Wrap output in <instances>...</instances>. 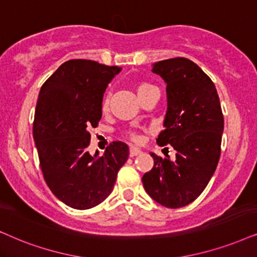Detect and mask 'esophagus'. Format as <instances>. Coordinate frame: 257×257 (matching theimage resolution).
I'll use <instances>...</instances> for the list:
<instances>
[{"label":"esophagus","instance_id":"esophagus-1","mask_svg":"<svg viewBox=\"0 0 257 257\" xmlns=\"http://www.w3.org/2000/svg\"><path fill=\"white\" fill-rule=\"evenodd\" d=\"M140 154H141V151H140L139 148L131 147V151H129V157L134 158V157H136V155H140Z\"/></svg>","mask_w":257,"mask_h":257}]
</instances>
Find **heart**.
<instances>
[{
    "instance_id": "1",
    "label": "heart",
    "mask_w": 257,
    "mask_h": 257,
    "mask_svg": "<svg viewBox=\"0 0 257 257\" xmlns=\"http://www.w3.org/2000/svg\"><path fill=\"white\" fill-rule=\"evenodd\" d=\"M153 89H155V87L151 85L149 83L139 82V83L135 84V91H136V93H138L139 98H141V97L146 95L148 91H151ZM108 109H109V100L104 99V100H103V104H102V110L105 112V111H108ZM129 138H131L134 142L140 141V136L138 134H135V133H129Z\"/></svg>"
}]
</instances>
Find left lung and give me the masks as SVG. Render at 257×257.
Segmentation results:
<instances>
[{
	"mask_svg": "<svg viewBox=\"0 0 257 257\" xmlns=\"http://www.w3.org/2000/svg\"><path fill=\"white\" fill-rule=\"evenodd\" d=\"M152 71L166 83L167 111L159 146L171 145L174 160L151 153L154 166L144 174L146 192L162 206L177 209L205 190L220 157L224 117L216 86L186 58L158 61Z\"/></svg>",
	"mask_w": 257,
	"mask_h": 257,
	"instance_id": "left-lung-1",
	"label": "left lung"
}]
</instances>
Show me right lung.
Returning a JSON list of instances; mask_svg holds the SVG:
<instances>
[{
  "instance_id": "obj_1",
  "label": "right lung",
  "mask_w": 257,
  "mask_h": 257,
  "mask_svg": "<svg viewBox=\"0 0 257 257\" xmlns=\"http://www.w3.org/2000/svg\"><path fill=\"white\" fill-rule=\"evenodd\" d=\"M121 71L93 60L65 61L39 92L33 138L45 181L67 206L86 210L111 193L129 148L115 141L90 155L91 128L102 117L103 93Z\"/></svg>"
}]
</instances>
